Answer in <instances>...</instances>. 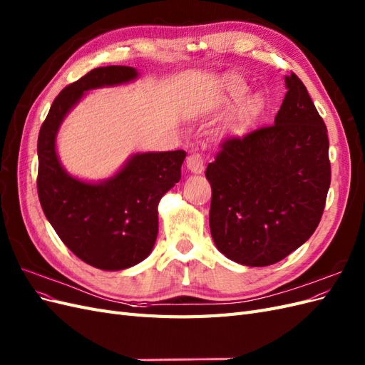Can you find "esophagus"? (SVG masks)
<instances>
[{
  "label": "esophagus",
  "instance_id": "obj_1",
  "mask_svg": "<svg viewBox=\"0 0 365 365\" xmlns=\"http://www.w3.org/2000/svg\"><path fill=\"white\" fill-rule=\"evenodd\" d=\"M187 169L195 175H201L204 172V158L201 153H193L187 158Z\"/></svg>",
  "mask_w": 365,
  "mask_h": 365
}]
</instances>
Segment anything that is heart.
I'll list each match as a JSON object with an SVG mask.
<instances>
[{"instance_id": "1", "label": "heart", "mask_w": 365, "mask_h": 365, "mask_svg": "<svg viewBox=\"0 0 365 365\" xmlns=\"http://www.w3.org/2000/svg\"><path fill=\"white\" fill-rule=\"evenodd\" d=\"M247 91L248 86L244 81L236 76H225L220 82L219 91L207 98L204 105L205 113L219 114L238 103L224 125V134L228 137L242 138L248 135L252 129H256L267 111L264 98L260 94L244 97Z\"/></svg>"}]
</instances>
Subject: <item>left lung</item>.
Returning a JSON list of instances; mask_svg holds the SVG:
<instances>
[{"label": "left lung", "instance_id": "obj_1", "mask_svg": "<svg viewBox=\"0 0 365 365\" xmlns=\"http://www.w3.org/2000/svg\"><path fill=\"white\" fill-rule=\"evenodd\" d=\"M274 125L227 138L207 165L210 231L225 257L268 267L314 235L330 185L329 138L306 86L292 73Z\"/></svg>", "mask_w": 365, "mask_h": 365}]
</instances>
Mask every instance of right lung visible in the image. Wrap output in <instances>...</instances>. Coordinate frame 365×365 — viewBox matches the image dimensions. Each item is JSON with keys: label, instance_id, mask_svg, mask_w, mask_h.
Masks as SVG:
<instances>
[{"label": "right lung", "instance_id": "1", "mask_svg": "<svg viewBox=\"0 0 365 365\" xmlns=\"http://www.w3.org/2000/svg\"><path fill=\"white\" fill-rule=\"evenodd\" d=\"M132 67L94 68L54 98L38 137V195L43 215L73 254L103 271L145 260L158 235L160 200L181 180L184 150L134 153L111 178H74L59 161L56 137L63 118L91 90L135 81Z\"/></svg>", "mask_w": 365, "mask_h": 365}]
</instances>
